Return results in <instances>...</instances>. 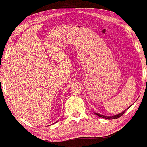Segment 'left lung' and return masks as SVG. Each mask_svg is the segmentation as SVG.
Returning <instances> with one entry per match:
<instances>
[{"label":"left lung","instance_id":"8db88e82","mask_svg":"<svg viewBox=\"0 0 147 147\" xmlns=\"http://www.w3.org/2000/svg\"><path fill=\"white\" fill-rule=\"evenodd\" d=\"M131 106H131H129V107H128V108H127V109L123 110V111L122 112H121V113L117 114V115H114V116H104V115H100V114H99V113H96V112H94V113H95V115H96L97 116H98V117H101V118H104V119H108V120H110V119H118V118L121 117V116H122V115H123V114L125 113V112L127 110L129 109V108Z\"/></svg>","mask_w":147,"mask_h":147}]
</instances>
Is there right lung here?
<instances>
[{
	"instance_id": "right-lung-1",
	"label": "right lung",
	"mask_w": 147,
	"mask_h": 147,
	"mask_svg": "<svg viewBox=\"0 0 147 147\" xmlns=\"http://www.w3.org/2000/svg\"><path fill=\"white\" fill-rule=\"evenodd\" d=\"M57 122H58V121H57V122H55V123H57Z\"/></svg>"
}]
</instances>
